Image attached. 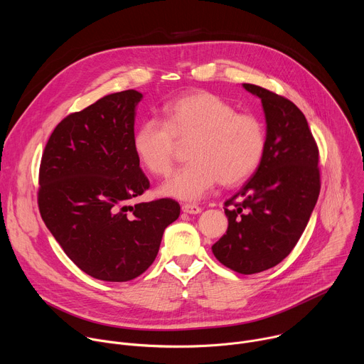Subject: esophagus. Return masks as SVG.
<instances>
[{"instance_id": "1", "label": "esophagus", "mask_w": 364, "mask_h": 364, "mask_svg": "<svg viewBox=\"0 0 364 364\" xmlns=\"http://www.w3.org/2000/svg\"><path fill=\"white\" fill-rule=\"evenodd\" d=\"M181 210L188 215H198V213H201V207H198L196 204H183Z\"/></svg>"}]
</instances>
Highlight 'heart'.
<instances>
[{"label":"heart","instance_id":"1","mask_svg":"<svg viewBox=\"0 0 364 364\" xmlns=\"http://www.w3.org/2000/svg\"><path fill=\"white\" fill-rule=\"evenodd\" d=\"M164 121L146 118L135 129L132 145L142 166L166 177L176 161L177 141L188 142V166L161 187L166 197L197 201L219 181L235 186L249 178L262 161L267 146L264 122L239 114L228 100L210 92L180 96L164 107Z\"/></svg>","mask_w":364,"mask_h":364}]
</instances>
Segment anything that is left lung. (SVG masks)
I'll return each instance as SVG.
<instances>
[{
	"label": "left lung",
	"instance_id": "obj_1",
	"mask_svg": "<svg viewBox=\"0 0 364 364\" xmlns=\"http://www.w3.org/2000/svg\"><path fill=\"white\" fill-rule=\"evenodd\" d=\"M262 102L267 146L252 178L225 205L229 226L212 250L235 272L252 275L285 259L299 240L320 194L318 148L304 114L291 100L243 83ZM244 201L235 205L232 200Z\"/></svg>",
	"mask_w": 364,
	"mask_h": 364
}]
</instances>
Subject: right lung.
Returning <instances> with one entry per match:
<instances>
[{"label":"right lung","instance_id":"obj_1","mask_svg":"<svg viewBox=\"0 0 364 364\" xmlns=\"http://www.w3.org/2000/svg\"><path fill=\"white\" fill-rule=\"evenodd\" d=\"M141 99L129 89L70 114L41 157V219L72 261L100 281L125 282L145 272L166 228L180 216L171 198L128 204L149 187L132 145Z\"/></svg>","mask_w":364,"mask_h":364}]
</instances>
